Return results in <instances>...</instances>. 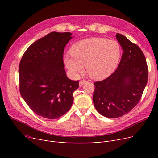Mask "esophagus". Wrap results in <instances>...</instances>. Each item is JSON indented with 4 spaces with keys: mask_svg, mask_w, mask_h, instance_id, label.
<instances>
[{
    "mask_svg": "<svg viewBox=\"0 0 158 158\" xmlns=\"http://www.w3.org/2000/svg\"><path fill=\"white\" fill-rule=\"evenodd\" d=\"M87 82V81L85 80H80L79 82V85L80 86H82V85H83L84 84H85Z\"/></svg>",
    "mask_w": 158,
    "mask_h": 158,
    "instance_id": "1",
    "label": "esophagus"
}]
</instances>
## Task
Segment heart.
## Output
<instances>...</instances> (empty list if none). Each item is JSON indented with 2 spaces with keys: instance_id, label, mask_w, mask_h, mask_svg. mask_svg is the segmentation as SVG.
Here are the masks:
<instances>
[{
  "instance_id": "obj_1",
  "label": "heart",
  "mask_w": 158,
  "mask_h": 158,
  "mask_svg": "<svg viewBox=\"0 0 158 158\" xmlns=\"http://www.w3.org/2000/svg\"><path fill=\"white\" fill-rule=\"evenodd\" d=\"M71 55L63 56L64 63L71 74L77 76L86 66L88 75L95 80L111 76L121 56L118 43L102 37H92L78 41L70 48Z\"/></svg>"
}]
</instances>
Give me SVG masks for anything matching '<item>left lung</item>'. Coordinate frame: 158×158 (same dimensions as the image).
Wrapping results in <instances>:
<instances>
[{"mask_svg":"<svg viewBox=\"0 0 158 158\" xmlns=\"http://www.w3.org/2000/svg\"><path fill=\"white\" fill-rule=\"evenodd\" d=\"M123 53L117 70L94 83L93 102L102 115L118 118L130 112L141 99L148 82L146 58L140 47L117 33Z\"/></svg>","mask_w":158,"mask_h":158,"instance_id":"left-lung-1","label":"left lung"}]
</instances>
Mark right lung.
Returning a JSON list of instances; mask_svg holds the SVG:
<instances>
[{"label": "right lung", "instance_id": "add662e5", "mask_svg": "<svg viewBox=\"0 0 158 158\" xmlns=\"http://www.w3.org/2000/svg\"><path fill=\"white\" fill-rule=\"evenodd\" d=\"M70 32L53 31L31 44L19 66L20 92L32 111L45 118L63 116L73 103L79 81L66 76L63 57Z\"/></svg>", "mask_w": 158, "mask_h": 158}]
</instances>
